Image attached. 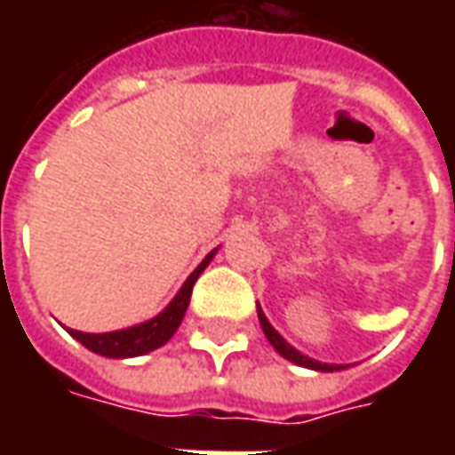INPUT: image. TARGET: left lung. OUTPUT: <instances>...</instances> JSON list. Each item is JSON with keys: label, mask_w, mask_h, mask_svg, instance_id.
<instances>
[{"label": "left lung", "mask_w": 455, "mask_h": 455, "mask_svg": "<svg viewBox=\"0 0 455 455\" xmlns=\"http://www.w3.org/2000/svg\"><path fill=\"white\" fill-rule=\"evenodd\" d=\"M258 319H260V326H263V334H266V339L273 343V348H275V351L280 353L283 358L297 363V365L312 368V371H322V372L341 371V365H329V363H319V361H315V358H307V355H302V353L297 351V348H292V346H290V343H287L283 336L277 334L273 326H270V322L266 319V315H263V309H260V307H258Z\"/></svg>", "instance_id": "8db88e82"}]
</instances>
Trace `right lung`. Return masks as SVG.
I'll list each match as a JSON object with an SVG mask.
<instances>
[{
    "mask_svg": "<svg viewBox=\"0 0 455 455\" xmlns=\"http://www.w3.org/2000/svg\"><path fill=\"white\" fill-rule=\"evenodd\" d=\"M212 258H214V251L185 280V285L180 287L175 299L158 316H153L150 322L131 326V329H121V331H109V334H84V331H75V329H68V331H70L73 339L83 343L84 348L100 353V355H107V358H133V355L156 351L163 343H168L170 336L175 334L178 326L182 324V316L188 312L189 297H192V287H195L197 277L202 275V270L209 266Z\"/></svg>",
    "mask_w": 455,
    "mask_h": 455,
    "instance_id": "right-lung-1",
    "label": "right lung"
}]
</instances>
